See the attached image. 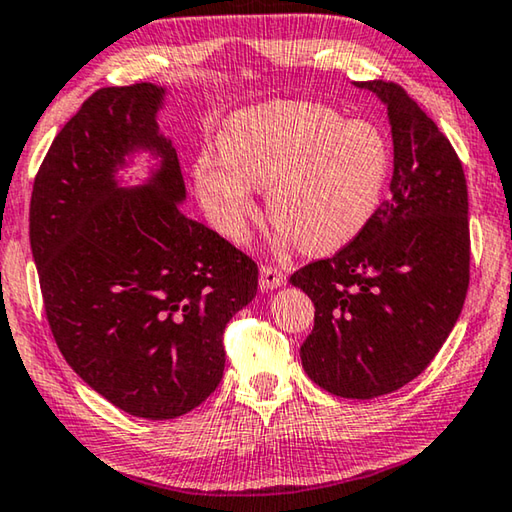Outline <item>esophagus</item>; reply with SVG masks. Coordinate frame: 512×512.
Returning a JSON list of instances; mask_svg holds the SVG:
<instances>
[{"instance_id": "34e87169", "label": "esophagus", "mask_w": 512, "mask_h": 512, "mask_svg": "<svg viewBox=\"0 0 512 512\" xmlns=\"http://www.w3.org/2000/svg\"><path fill=\"white\" fill-rule=\"evenodd\" d=\"M283 283H286V274H283L281 270H276V267H272V265L261 267V288L263 290L281 288Z\"/></svg>"}]
</instances>
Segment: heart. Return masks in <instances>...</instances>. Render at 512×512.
<instances>
[{"instance_id": "b5f03b06", "label": "heart", "mask_w": 512, "mask_h": 512, "mask_svg": "<svg viewBox=\"0 0 512 512\" xmlns=\"http://www.w3.org/2000/svg\"><path fill=\"white\" fill-rule=\"evenodd\" d=\"M217 149L222 161L201 154L192 165L215 229L245 240L256 211L251 186L267 188L272 222L308 254H333L370 226L392 165L379 127L304 102L242 108L224 122Z\"/></svg>"}]
</instances>
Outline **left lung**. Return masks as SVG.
I'll return each instance as SVG.
<instances>
[{
	"label": "left lung",
	"mask_w": 512,
	"mask_h": 512,
	"mask_svg": "<svg viewBox=\"0 0 512 512\" xmlns=\"http://www.w3.org/2000/svg\"><path fill=\"white\" fill-rule=\"evenodd\" d=\"M388 108L390 195L338 254L290 283L315 304L306 374L331 395L374 399L420 376L463 311L469 286L467 183L451 142L392 81H356Z\"/></svg>",
	"instance_id": "obj_1"
}]
</instances>
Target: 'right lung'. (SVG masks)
I'll use <instances>...</instances> for the list:
<instances>
[{
    "label": "right lung",
    "mask_w": 512,
    "mask_h": 512,
    "mask_svg": "<svg viewBox=\"0 0 512 512\" xmlns=\"http://www.w3.org/2000/svg\"><path fill=\"white\" fill-rule=\"evenodd\" d=\"M167 88H102L54 138L33 181L31 254L67 365L124 413L174 420L220 385L224 326L258 267L181 211L177 149L158 129ZM153 158L138 187L120 171Z\"/></svg>",
    "instance_id": "obj_1"
}]
</instances>
